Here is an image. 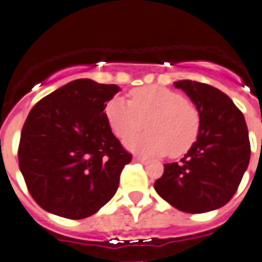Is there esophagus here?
Instances as JSON below:
<instances>
[{
	"instance_id": "34e87169",
	"label": "esophagus",
	"mask_w": 262,
	"mask_h": 262,
	"mask_svg": "<svg viewBox=\"0 0 262 262\" xmlns=\"http://www.w3.org/2000/svg\"><path fill=\"white\" fill-rule=\"evenodd\" d=\"M133 160L135 161V163H142V164L147 163V159H144V157L142 156H134Z\"/></svg>"
}]
</instances>
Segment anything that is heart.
I'll list each match as a JSON object with an SVG mask.
<instances>
[{
  "label": "heart",
  "mask_w": 262,
  "mask_h": 262,
  "mask_svg": "<svg viewBox=\"0 0 262 262\" xmlns=\"http://www.w3.org/2000/svg\"><path fill=\"white\" fill-rule=\"evenodd\" d=\"M105 117L120 139L138 130L145 121L148 132L124 140L129 151L145 156L184 155L201 129L198 108L182 94L157 85L133 89L129 101L114 97L106 103Z\"/></svg>",
  "instance_id": "1"
}]
</instances>
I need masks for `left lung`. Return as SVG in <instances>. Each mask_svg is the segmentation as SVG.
<instances>
[{
  "mask_svg": "<svg viewBox=\"0 0 262 262\" xmlns=\"http://www.w3.org/2000/svg\"><path fill=\"white\" fill-rule=\"evenodd\" d=\"M201 115L200 135L180 163L164 164L155 190L176 209L190 214L226 205L237 190L251 157L244 115L231 98L211 85L174 82Z\"/></svg>",
  "mask_w": 262,
  "mask_h": 262,
  "instance_id": "1",
  "label": "left lung"
}]
</instances>
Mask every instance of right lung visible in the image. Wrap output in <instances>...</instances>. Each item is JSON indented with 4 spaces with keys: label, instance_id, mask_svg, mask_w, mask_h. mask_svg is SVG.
Listing matches in <instances>:
<instances>
[{
    "label": "right lung",
    "instance_id": "obj_1",
    "mask_svg": "<svg viewBox=\"0 0 262 262\" xmlns=\"http://www.w3.org/2000/svg\"><path fill=\"white\" fill-rule=\"evenodd\" d=\"M120 90L78 78L40 99L20 134L18 160L41 209L68 219L96 214L117 193L133 156L111 133L105 106Z\"/></svg>",
    "mask_w": 262,
    "mask_h": 262
}]
</instances>
